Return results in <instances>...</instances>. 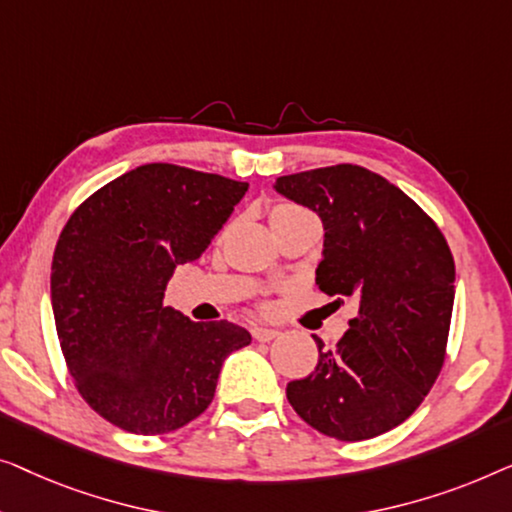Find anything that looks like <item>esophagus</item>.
I'll list each match as a JSON object with an SVG mask.
<instances>
[{"instance_id": "34e87169", "label": "esophagus", "mask_w": 512, "mask_h": 512, "mask_svg": "<svg viewBox=\"0 0 512 512\" xmlns=\"http://www.w3.org/2000/svg\"><path fill=\"white\" fill-rule=\"evenodd\" d=\"M280 334L278 329H269V327H253V338L259 343H269Z\"/></svg>"}]
</instances>
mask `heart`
Segmentation results:
<instances>
[{
	"label": "heart",
	"instance_id": "1",
	"mask_svg": "<svg viewBox=\"0 0 512 512\" xmlns=\"http://www.w3.org/2000/svg\"><path fill=\"white\" fill-rule=\"evenodd\" d=\"M297 213H306L304 208L294 206V204H273L269 208V220H278V218H287V215H297Z\"/></svg>",
	"mask_w": 512,
	"mask_h": 512
}]
</instances>
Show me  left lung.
Returning a JSON list of instances; mask_svg holds the SVG:
<instances>
[{
    "instance_id": "1",
    "label": "left lung",
    "mask_w": 512,
    "mask_h": 512,
    "mask_svg": "<svg viewBox=\"0 0 512 512\" xmlns=\"http://www.w3.org/2000/svg\"><path fill=\"white\" fill-rule=\"evenodd\" d=\"M276 190L325 225L320 290L359 306L334 350L313 336L318 366L287 383V401L338 441L385 434L415 413L443 369L455 304L448 241L406 192L357 164L280 176Z\"/></svg>"
}]
</instances>
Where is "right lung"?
I'll return each mask as SVG.
<instances>
[{
    "label": "right lung",
    "mask_w": 512,
    "mask_h": 512,
    "mask_svg": "<svg viewBox=\"0 0 512 512\" xmlns=\"http://www.w3.org/2000/svg\"><path fill=\"white\" fill-rule=\"evenodd\" d=\"M248 183L143 164L71 213L50 269L55 329L76 390L115 427L160 436L213 401L222 362L246 348L234 322H192L164 306L178 264L197 259Z\"/></svg>",
    "instance_id": "add662e5"
}]
</instances>
